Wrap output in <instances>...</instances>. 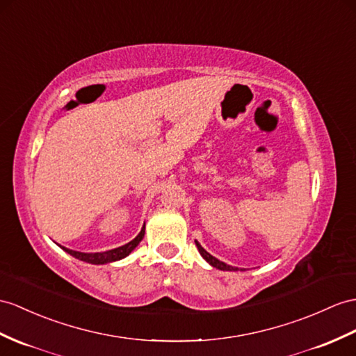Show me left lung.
I'll return each instance as SVG.
<instances>
[{
	"instance_id": "left-lung-1",
	"label": "left lung",
	"mask_w": 356,
	"mask_h": 356,
	"mask_svg": "<svg viewBox=\"0 0 356 356\" xmlns=\"http://www.w3.org/2000/svg\"><path fill=\"white\" fill-rule=\"evenodd\" d=\"M196 243V246H197V250H199V254L202 255V258L205 259V261L210 264V266H213V267H216V268H219V270H238L237 267H232V266H228V264H225L223 261H220V259H218L216 257H213L211 254H208L207 250L197 243V241H195Z\"/></svg>"
}]
</instances>
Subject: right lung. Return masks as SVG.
Returning a JSON list of instances; mask_svg holds the SVG:
<instances>
[{"label":"right lung","instance_id":"right-lung-1","mask_svg":"<svg viewBox=\"0 0 356 356\" xmlns=\"http://www.w3.org/2000/svg\"><path fill=\"white\" fill-rule=\"evenodd\" d=\"M145 236V225L142 231L138 232V236L136 238H133L129 243L124 245V246H119L116 249H111V250H106V252H95V254H86V252H78V250H72V249H67V248H63L60 246L63 250H66V252L69 255H72L78 259H81V261H86V263H90V264H107V263H113V261H118V259H122L125 258L127 255H129L133 252V250L137 248V245L140 243L142 238Z\"/></svg>","mask_w":356,"mask_h":356}]
</instances>
